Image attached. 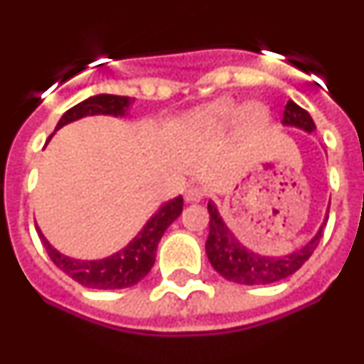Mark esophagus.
Listing matches in <instances>:
<instances>
[{
	"instance_id": "1",
	"label": "esophagus",
	"mask_w": 364,
	"mask_h": 364,
	"mask_svg": "<svg viewBox=\"0 0 364 364\" xmlns=\"http://www.w3.org/2000/svg\"><path fill=\"white\" fill-rule=\"evenodd\" d=\"M184 197L186 202H200L205 197V189L200 186H191V188L186 189Z\"/></svg>"
}]
</instances>
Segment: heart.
I'll return each mask as SVG.
<instances>
[{
  "label": "heart",
  "instance_id": "obj_1",
  "mask_svg": "<svg viewBox=\"0 0 364 364\" xmlns=\"http://www.w3.org/2000/svg\"><path fill=\"white\" fill-rule=\"evenodd\" d=\"M239 117L250 129H259L268 120V112L262 105H247L242 109L233 100H218L200 109L193 125L202 131H220Z\"/></svg>",
  "mask_w": 364,
  "mask_h": 364
}]
</instances>
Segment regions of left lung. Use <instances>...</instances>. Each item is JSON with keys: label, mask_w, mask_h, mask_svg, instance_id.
Returning a JSON list of instances; mask_svg holds the SVG:
<instances>
[{"label": "left lung", "mask_w": 364, "mask_h": 364, "mask_svg": "<svg viewBox=\"0 0 364 364\" xmlns=\"http://www.w3.org/2000/svg\"><path fill=\"white\" fill-rule=\"evenodd\" d=\"M282 124L290 125V127H299L306 133H311L315 129V124L308 111L299 107L291 100L286 104ZM208 211H210L211 218L210 235L205 240V253H208L211 266L228 281L250 286L272 284V282L282 281V279L290 277L291 273L297 272L315 252L328 220L326 215L319 231L304 247L290 253V255L268 257L247 250L246 246H242L239 240L235 239V235L231 233L230 228L224 224L222 217L218 215L217 205L211 200L208 202Z\"/></svg>", "instance_id": "1"}]
</instances>
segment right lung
Wrapping results in <instances>:
<instances>
[{"mask_svg": "<svg viewBox=\"0 0 364 364\" xmlns=\"http://www.w3.org/2000/svg\"><path fill=\"white\" fill-rule=\"evenodd\" d=\"M133 102L134 100H131L129 96H91V98L83 100L78 105H74L69 111L63 112V117L60 118L56 125V131L63 125L80 120L83 117H95V114L124 117ZM50 138H53V134L49 136V140ZM182 205H184L182 197H176L162 204L160 210L146 222L142 231H138L136 237L124 250L100 260L70 259V257L63 255V253H60L50 246L49 240L45 239L43 233L40 231V228L36 226V230L45 250L49 253L50 260L63 273H67L70 279H74L85 288H95V290H120V288L134 286L149 273V269L154 264L156 246L162 239L164 231L171 226L175 218H178V215L182 213Z\"/></svg>", "mask_w": 364, "mask_h": 364, "instance_id": "obj_1", "label": "right lung"}]
</instances>
